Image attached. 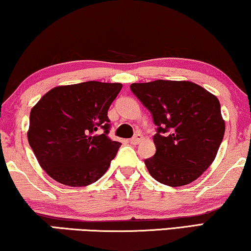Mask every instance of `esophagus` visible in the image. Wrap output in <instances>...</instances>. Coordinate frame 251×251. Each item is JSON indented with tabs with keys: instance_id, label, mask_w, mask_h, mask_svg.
<instances>
[{
	"instance_id": "obj_1",
	"label": "esophagus",
	"mask_w": 251,
	"mask_h": 251,
	"mask_svg": "<svg viewBox=\"0 0 251 251\" xmlns=\"http://www.w3.org/2000/svg\"><path fill=\"white\" fill-rule=\"evenodd\" d=\"M142 140H143V136L141 135V134H136L135 136L132 137V139L129 140V143H132V144H139Z\"/></svg>"
}]
</instances>
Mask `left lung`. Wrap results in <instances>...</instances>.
Returning <instances> with one entry per match:
<instances>
[{
    "label": "left lung",
    "mask_w": 251,
    "mask_h": 251,
    "mask_svg": "<svg viewBox=\"0 0 251 251\" xmlns=\"http://www.w3.org/2000/svg\"><path fill=\"white\" fill-rule=\"evenodd\" d=\"M130 90L152 114L156 153L144 160L150 175L168 186H182L213 164L225 122L218 99L189 80L133 83Z\"/></svg>",
    "instance_id": "left-lung-1"
}]
</instances>
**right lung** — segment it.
Listing matches in <instances>:
<instances>
[{
	"label": "right lung",
	"mask_w": 251,
	"mask_h": 251,
	"mask_svg": "<svg viewBox=\"0 0 251 251\" xmlns=\"http://www.w3.org/2000/svg\"><path fill=\"white\" fill-rule=\"evenodd\" d=\"M122 87L95 80L56 86L31 108L28 142L50 177L86 186L108 171L121 143L108 136L107 115Z\"/></svg>",
	"instance_id": "add662e5"
}]
</instances>
